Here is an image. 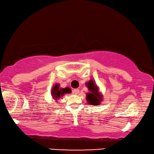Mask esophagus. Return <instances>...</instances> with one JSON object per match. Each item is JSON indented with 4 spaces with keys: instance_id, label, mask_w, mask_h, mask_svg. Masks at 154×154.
Listing matches in <instances>:
<instances>
[{
    "instance_id": "obj_1",
    "label": "esophagus",
    "mask_w": 154,
    "mask_h": 154,
    "mask_svg": "<svg viewBox=\"0 0 154 154\" xmlns=\"http://www.w3.org/2000/svg\"><path fill=\"white\" fill-rule=\"evenodd\" d=\"M72 92H73V94H78L79 93V89H74L72 90Z\"/></svg>"
}]
</instances>
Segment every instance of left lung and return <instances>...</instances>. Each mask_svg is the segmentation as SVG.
<instances>
[{
    "label": "left lung",
    "mask_w": 154,
    "mask_h": 154,
    "mask_svg": "<svg viewBox=\"0 0 154 154\" xmlns=\"http://www.w3.org/2000/svg\"><path fill=\"white\" fill-rule=\"evenodd\" d=\"M86 86L88 88L89 92L86 93V101L91 106H99L103 100V94L100 92L99 86L93 79H90L86 82Z\"/></svg>",
    "instance_id": "1"
}]
</instances>
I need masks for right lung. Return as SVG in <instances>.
I'll return each instance as SVG.
<instances>
[{"mask_svg": "<svg viewBox=\"0 0 154 154\" xmlns=\"http://www.w3.org/2000/svg\"><path fill=\"white\" fill-rule=\"evenodd\" d=\"M60 86V85L59 84H55L53 85L52 89H51V97L55 102H57L58 100L60 99L61 97L64 96L65 94L71 93V90L69 87H66L62 88Z\"/></svg>", "mask_w": 154, "mask_h": 154, "instance_id": "add662e5", "label": "right lung"}]
</instances>
